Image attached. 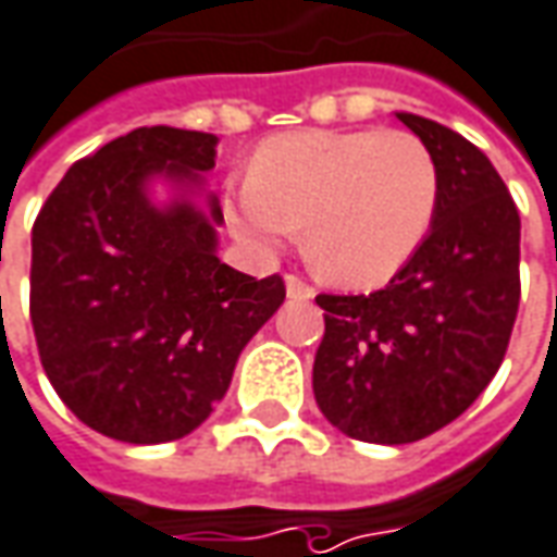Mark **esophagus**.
<instances>
[{
	"label": "esophagus",
	"instance_id": "1",
	"mask_svg": "<svg viewBox=\"0 0 557 557\" xmlns=\"http://www.w3.org/2000/svg\"><path fill=\"white\" fill-rule=\"evenodd\" d=\"M285 287L290 300H312L315 297V287L309 285V282H302L300 275H285Z\"/></svg>",
	"mask_w": 557,
	"mask_h": 557
}]
</instances>
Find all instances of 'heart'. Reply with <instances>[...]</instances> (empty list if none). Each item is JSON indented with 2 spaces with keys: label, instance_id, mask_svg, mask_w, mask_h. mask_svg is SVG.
<instances>
[{
  "label": "heart",
  "instance_id": "obj_1",
  "mask_svg": "<svg viewBox=\"0 0 557 557\" xmlns=\"http://www.w3.org/2000/svg\"><path fill=\"white\" fill-rule=\"evenodd\" d=\"M440 163L406 129H302L263 141L224 194L230 233L272 257L297 236L318 275L345 287L394 278L431 236Z\"/></svg>",
  "mask_w": 557,
  "mask_h": 557
}]
</instances>
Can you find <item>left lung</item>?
Returning <instances> with one entry per match:
<instances>
[{"label": "left lung", "instance_id": "8db88e82", "mask_svg": "<svg viewBox=\"0 0 557 557\" xmlns=\"http://www.w3.org/2000/svg\"><path fill=\"white\" fill-rule=\"evenodd\" d=\"M440 163L431 236L373 294H318L324 339L312 388L333 428L403 446L467 412L500 370L519 315V209L504 178L455 129L397 114Z\"/></svg>", "mask_w": 557, "mask_h": 557}]
</instances>
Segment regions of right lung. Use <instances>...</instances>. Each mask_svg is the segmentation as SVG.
I'll return each instance as SVG.
<instances>
[{
	"label": "right lung",
	"mask_w": 557,
	"mask_h": 557,
	"mask_svg": "<svg viewBox=\"0 0 557 557\" xmlns=\"http://www.w3.org/2000/svg\"><path fill=\"white\" fill-rule=\"evenodd\" d=\"M218 160V136L139 126L63 175L33 224L29 318L53 391L102 436L154 446L212 416L239 351L285 302L214 255L212 218L187 199L154 209L145 184L184 187Z\"/></svg>",
	"instance_id": "1"
}]
</instances>
